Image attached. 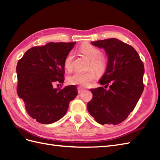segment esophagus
Listing matches in <instances>:
<instances>
[{"label": "esophagus", "instance_id": "esophagus-1", "mask_svg": "<svg viewBox=\"0 0 160 160\" xmlns=\"http://www.w3.org/2000/svg\"><path fill=\"white\" fill-rule=\"evenodd\" d=\"M84 90V88L82 87H80V86H79V87H78V93H80L82 92Z\"/></svg>", "mask_w": 160, "mask_h": 160}]
</instances>
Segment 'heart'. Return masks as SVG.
<instances>
[{
    "label": "heart",
    "mask_w": 160,
    "mask_h": 160,
    "mask_svg": "<svg viewBox=\"0 0 160 160\" xmlns=\"http://www.w3.org/2000/svg\"><path fill=\"white\" fill-rule=\"evenodd\" d=\"M80 52L91 61L90 68L99 73H103L106 69L107 63L103 57H101V51L99 48L89 44H84L80 48ZM74 55L72 51L69 52L65 57L64 68L68 71H71L73 68V62ZM95 73L93 70L87 72H76L68 77V82L72 84L87 86L91 81L95 78Z\"/></svg>",
    "instance_id": "1"
}]
</instances>
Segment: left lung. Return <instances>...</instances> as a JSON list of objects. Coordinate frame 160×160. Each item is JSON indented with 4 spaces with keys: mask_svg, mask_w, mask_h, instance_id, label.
Segmentation results:
<instances>
[{
    "mask_svg": "<svg viewBox=\"0 0 160 160\" xmlns=\"http://www.w3.org/2000/svg\"><path fill=\"white\" fill-rule=\"evenodd\" d=\"M108 55L104 74L99 80L103 87L91 89L92 99L87 104L89 113L100 124H118L133 111L142 95L144 65L130 45L117 38L92 42Z\"/></svg>",
    "mask_w": 160,
    "mask_h": 160,
    "instance_id": "8db88e82",
    "label": "left lung"
}]
</instances>
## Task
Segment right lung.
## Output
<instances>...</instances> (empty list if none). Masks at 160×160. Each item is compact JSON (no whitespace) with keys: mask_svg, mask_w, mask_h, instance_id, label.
<instances>
[{"mask_svg":"<svg viewBox=\"0 0 160 160\" xmlns=\"http://www.w3.org/2000/svg\"><path fill=\"white\" fill-rule=\"evenodd\" d=\"M75 44L51 42L32 47L18 61V96L28 113L41 124H52L63 118L69 102L78 95L75 85L61 90L53 88L56 82H63L65 57Z\"/></svg>","mask_w":160,"mask_h":160,"instance_id":"add662e5","label":"right lung"}]
</instances>
